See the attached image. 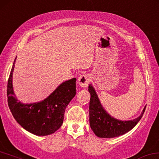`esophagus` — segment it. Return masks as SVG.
<instances>
[{
    "instance_id": "obj_1",
    "label": "esophagus",
    "mask_w": 159,
    "mask_h": 159,
    "mask_svg": "<svg viewBox=\"0 0 159 159\" xmlns=\"http://www.w3.org/2000/svg\"><path fill=\"white\" fill-rule=\"evenodd\" d=\"M89 82V77L88 75L84 74L80 75L78 78V84H79L82 87H87L88 84Z\"/></svg>"
}]
</instances>
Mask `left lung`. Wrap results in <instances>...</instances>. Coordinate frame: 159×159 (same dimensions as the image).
<instances>
[{"label": "left lung", "instance_id": "left-lung-1", "mask_svg": "<svg viewBox=\"0 0 159 159\" xmlns=\"http://www.w3.org/2000/svg\"><path fill=\"white\" fill-rule=\"evenodd\" d=\"M88 91L91 95L89 101V124L95 135L98 137L114 138L127 133L137 124L144 113L146 107L141 115L133 120H118L104 110L92 84L89 85Z\"/></svg>", "mask_w": 159, "mask_h": 159}]
</instances>
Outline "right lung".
I'll list each match as a JSON object with an SVG mask.
<instances>
[{
    "label": "right lung",
    "mask_w": 159,
    "mask_h": 159,
    "mask_svg": "<svg viewBox=\"0 0 159 159\" xmlns=\"http://www.w3.org/2000/svg\"><path fill=\"white\" fill-rule=\"evenodd\" d=\"M13 67L7 86L8 104L15 119L29 132L37 136L55 133L64 119L65 109L76 94V78L62 82L50 96L43 101L23 104L15 96L13 88Z\"/></svg>",
    "instance_id": "add662e5"
}]
</instances>
